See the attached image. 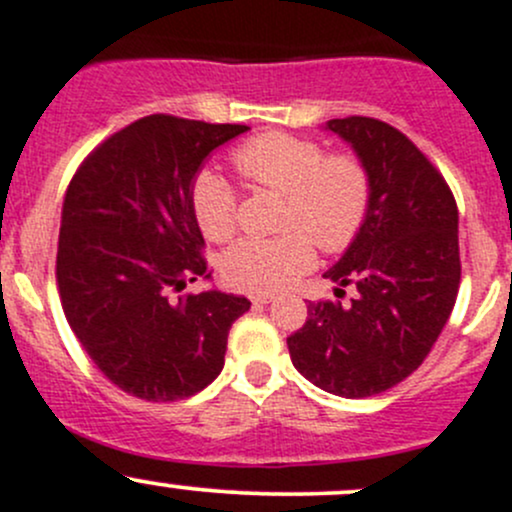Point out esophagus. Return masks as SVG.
<instances>
[{"label": "esophagus", "instance_id": "34e87169", "mask_svg": "<svg viewBox=\"0 0 512 512\" xmlns=\"http://www.w3.org/2000/svg\"><path fill=\"white\" fill-rule=\"evenodd\" d=\"M252 304H270V301H274V294H270V292H257V294H252Z\"/></svg>", "mask_w": 512, "mask_h": 512}]
</instances>
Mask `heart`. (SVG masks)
<instances>
[{"label": "heart", "instance_id": "1", "mask_svg": "<svg viewBox=\"0 0 512 512\" xmlns=\"http://www.w3.org/2000/svg\"><path fill=\"white\" fill-rule=\"evenodd\" d=\"M233 164L250 184L282 193L284 233L245 235L220 257L230 287L277 292L311 270L316 245L341 252L363 228L370 208V176L351 154H331L319 142L289 132H265L233 152ZM191 211L208 240L235 230V191L213 171H201L191 186Z\"/></svg>", "mask_w": 512, "mask_h": 512}]
</instances>
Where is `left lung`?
Instances as JSON below:
<instances>
[{"mask_svg":"<svg viewBox=\"0 0 512 512\" xmlns=\"http://www.w3.org/2000/svg\"><path fill=\"white\" fill-rule=\"evenodd\" d=\"M370 176L363 228L324 277L355 299L309 304L287 338L294 368L338 397H373L422 365L449 321L461 282L459 211L444 176L387 122L328 120ZM346 294V292H343Z\"/></svg>","mask_w":512,"mask_h":512,"instance_id":"left-lung-1","label":"left lung"}]
</instances>
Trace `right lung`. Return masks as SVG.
Listing matches in <instances>:
<instances>
[{
  "mask_svg": "<svg viewBox=\"0 0 512 512\" xmlns=\"http://www.w3.org/2000/svg\"><path fill=\"white\" fill-rule=\"evenodd\" d=\"M245 125L149 115L112 134L75 171L63 198L56 282L63 314L98 370L147 402L211 385L228 331L250 301L211 279L191 186L203 161Z\"/></svg>",
  "mask_w": 512,
  "mask_h": 512,
  "instance_id": "obj_1",
  "label": "right lung"
}]
</instances>
